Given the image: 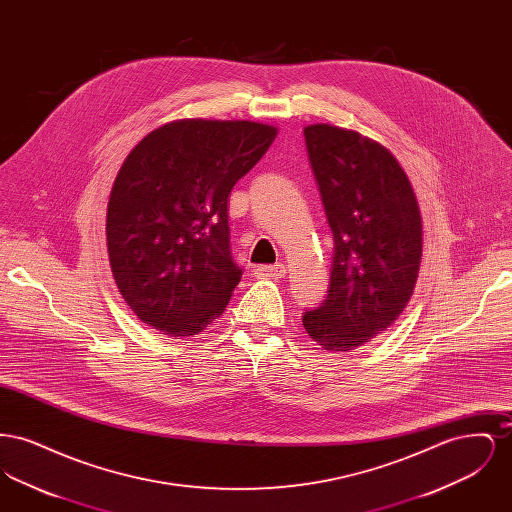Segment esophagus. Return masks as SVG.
Here are the masks:
<instances>
[{
    "label": "esophagus",
    "mask_w": 512,
    "mask_h": 512,
    "mask_svg": "<svg viewBox=\"0 0 512 512\" xmlns=\"http://www.w3.org/2000/svg\"><path fill=\"white\" fill-rule=\"evenodd\" d=\"M255 274L259 278H270V280H278V278H284L286 276V267L282 263H276V265H263V267L255 268Z\"/></svg>",
    "instance_id": "esophagus-1"
}]
</instances>
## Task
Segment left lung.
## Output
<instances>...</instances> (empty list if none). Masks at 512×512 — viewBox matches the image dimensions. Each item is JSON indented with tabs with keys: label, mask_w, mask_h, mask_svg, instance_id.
Listing matches in <instances>:
<instances>
[{
	"label": "left lung",
	"mask_w": 512,
	"mask_h": 512,
	"mask_svg": "<svg viewBox=\"0 0 512 512\" xmlns=\"http://www.w3.org/2000/svg\"><path fill=\"white\" fill-rule=\"evenodd\" d=\"M334 236L326 299L303 313L307 334L330 353L376 338L407 307L422 257V220L407 174L378 142L353 130H303Z\"/></svg>",
	"instance_id": "left-lung-1"
}]
</instances>
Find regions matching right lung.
<instances>
[{"label":"right lung","instance_id":"1","mask_svg":"<svg viewBox=\"0 0 512 512\" xmlns=\"http://www.w3.org/2000/svg\"><path fill=\"white\" fill-rule=\"evenodd\" d=\"M276 138L249 121H178L134 147L107 205V251L130 309L157 330L194 336L222 315L242 278L228 195Z\"/></svg>","mask_w":512,"mask_h":512}]
</instances>
